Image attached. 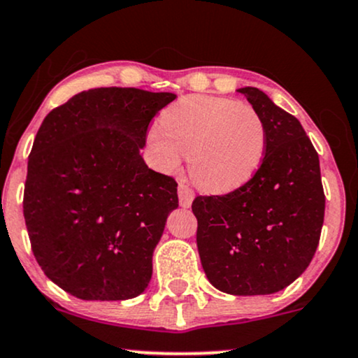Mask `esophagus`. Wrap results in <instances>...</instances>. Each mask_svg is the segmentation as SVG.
<instances>
[{
	"label": "esophagus",
	"mask_w": 358,
	"mask_h": 358,
	"mask_svg": "<svg viewBox=\"0 0 358 358\" xmlns=\"http://www.w3.org/2000/svg\"><path fill=\"white\" fill-rule=\"evenodd\" d=\"M194 193L193 189L188 187L187 183H180L178 185V200H180V206L183 208H189L193 203Z\"/></svg>",
	"instance_id": "34e87169"
}]
</instances>
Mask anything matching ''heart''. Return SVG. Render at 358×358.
<instances>
[{"mask_svg": "<svg viewBox=\"0 0 358 358\" xmlns=\"http://www.w3.org/2000/svg\"><path fill=\"white\" fill-rule=\"evenodd\" d=\"M165 170H176L188 155V171L208 193H229L259 170L268 145L266 125L250 103L189 96L170 106L148 134Z\"/></svg>", "mask_w": 358, "mask_h": 358, "instance_id": "heart-1", "label": "heart"}]
</instances>
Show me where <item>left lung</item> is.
Instances as JSON below:
<instances>
[{"instance_id": "left-lung-1", "label": "left lung", "mask_w": 358, "mask_h": 358, "mask_svg": "<svg viewBox=\"0 0 358 358\" xmlns=\"http://www.w3.org/2000/svg\"><path fill=\"white\" fill-rule=\"evenodd\" d=\"M259 112L268 145L256 175L228 194L196 196V244L210 282L233 296L274 294L310 264L324 224L319 155L296 117L256 87L238 89Z\"/></svg>"}]
</instances>
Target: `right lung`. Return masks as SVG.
<instances>
[{"instance_id":"add662e5","label":"right lung","mask_w":358,"mask_h":358,"mask_svg":"<svg viewBox=\"0 0 358 358\" xmlns=\"http://www.w3.org/2000/svg\"><path fill=\"white\" fill-rule=\"evenodd\" d=\"M171 92L99 87L52 108L28 158L24 211L44 274L84 301L145 291L153 250L178 208V183L148 169L150 120Z\"/></svg>"}]
</instances>
